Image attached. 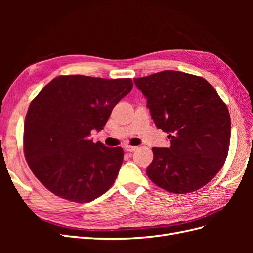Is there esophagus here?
<instances>
[{
	"label": "esophagus",
	"mask_w": 253,
	"mask_h": 253,
	"mask_svg": "<svg viewBox=\"0 0 253 253\" xmlns=\"http://www.w3.org/2000/svg\"><path fill=\"white\" fill-rule=\"evenodd\" d=\"M125 150H126V152H134V151L137 150V147H133V145H126Z\"/></svg>",
	"instance_id": "esophagus-1"
}]
</instances>
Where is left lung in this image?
I'll list each match as a JSON object with an SVG mask.
<instances>
[{
  "label": "left lung",
  "mask_w": 253,
  "mask_h": 253,
  "mask_svg": "<svg viewBox=\"0 0 253 253\" xmlns=\"http://www.w3.org/2000/svg\"><path fill=\"white\" fill-rule=\"evenodd\" d=\"M157 128L170 148H153L149 178L168 192L185 194L206 186L224 166L230 144L227 105L202 77L164 71L135 78Z\"/></svg>",
  "instance_id": "obj_1"
}]
</instances>
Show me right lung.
I'll return each instance as SVG.
<instances>
[{
    "instance_id": "add662e5",
    "label": "right lung",
    "mask_w": 253,
    "mask_h": 253,
    "mask_svg": "<svg viewBox=\"0 0 253 253\" xmlns=\"http://www.w3.org/2000/svg\"><path fill=\"white\" fill-rule=\"evenodd\" d=\"M133 88L129 78L83 75L52 79L30 103L24 124V154L36 177L51 193L89 203L115 182L124 160L120 147L89 138Z\"/></svg>"
}]
</instances>
